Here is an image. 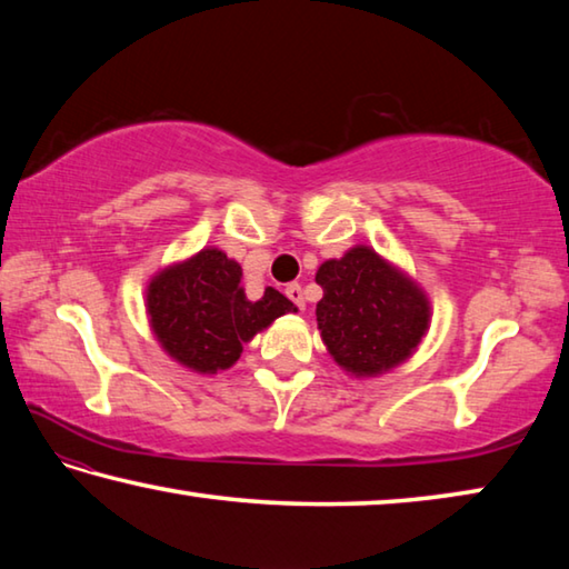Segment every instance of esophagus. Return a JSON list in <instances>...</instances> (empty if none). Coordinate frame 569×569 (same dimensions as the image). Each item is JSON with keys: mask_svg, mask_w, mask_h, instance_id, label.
Here are the masks:
<instances>
[{"mask_svg": "<svg viewBox=\"0 0 569 569\" xmlns=\"http://www.w3.org/2000/svg\"><path fill=\"white\" fill-rule=\"evenodd\" d=\"M286 296L291 298V301H293V303L303 311V308H306V298H303V288H301V286H298V283H291V286L286 288Z\"/></svg>", "mask_w": 569, "mask_h": 569, "instance_id": "esophagus-1", "label": "esophagus"}]
</instances>
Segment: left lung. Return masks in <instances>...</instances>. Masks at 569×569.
Wrapping results in <instances>:
<instances>
[{"label": "left lung", "mask_w": 569, "mask_h": 569, "mask_svg": "<svg viewBox=\"0 0 569 569\" xmlns=\"http://www.w3.org/2000/svg\"><path fill=\"white\" fill-rule=\"evenodd\" d=\"M323 298L316 303L321 341L353 379L397 369L429 331L431 301L413 278L371 246H353L316 271Z\"/></svg>", "instance_id": "left-lung-1"}]
</instances>
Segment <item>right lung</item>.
I'll return each instance as SVG.
<instances>
[{
	"label": "right lung",
	"instance_id": "1",
	"mask_svg": "<svg viewBox=\"0 0 569 569\" xmlns=\"http://www.w3.org/2000/svg\"><path fill=\"white\" fill-rule=\"evenodd\" d=\"M240 263L208 246L150 278L146 311L150 331L172 361L213 377L240 359L243 343L298 308L268 286L250 301L240 283Z\"/></svg>",
	"mask_w": 569,
	"mask_h": 569
}]
</instances>
